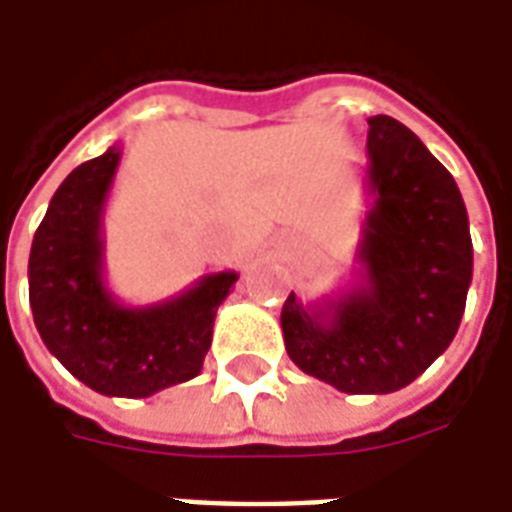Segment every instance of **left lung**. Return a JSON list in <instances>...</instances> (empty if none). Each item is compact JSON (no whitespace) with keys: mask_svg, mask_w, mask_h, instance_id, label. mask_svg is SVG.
I'll return each mask as SVG.
<instances>
[{"mask_svg":"<svg viewBox=\"0 0 512 512\" xmlns=\"http://www.w3.org/2000/svg\"><path fill=\"white\" fill-rule=\"evenodd\" d=\"M373 197L356 246V282L337 296L282 307L288 356L348 395H386L439 359L472 285V235L458 183L395 117L367 120Z\"/></svg>","mask_w":512,"mask_h":512,"instance_id":"1","label":"left lung"}]
</instances>
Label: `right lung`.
<instances>
[{
  "label": "right lung",
  "instance_id": "add662e5",
  "mask_svg": "<svg viewBox=\"0 0 512 512\" xmlns=\"http://www.w3.org/2000/svg\"><path fill=\"white\" fill-rule=\"evenodd\" d=\"M120 156L123 147H109L54 191L29 252V304L71 376L101 395L150 397L200 373L238 274H208L150 307L120 304L104 282V211Z\"/></svg>",
  "mask_w": 512,
  "mask_h": 512
}]
</instances>
